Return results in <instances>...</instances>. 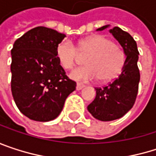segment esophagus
Returning <instances> with one entry per match:
<instances>
[{
	"label": "esophagus",
	"instance_id": "obj_1",
	"mask_svg": "<svg viewBox=\"0 0 156 156\" xmlns=\"http://www.w3.org/2000/svg\"><path fill=\"white\" fill-rule=\"evenodd\" d=\"M84 87H85V86H84L83 84H81V83H78V84H77L76 88H77V90H81Z\"/></svg>",
	"mask_w": 156,
	"mask_h": 156
}]
</instances>
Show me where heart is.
Segmentation results:
<instances>
[{
    "mask_svg": "<svg viewBox=\"0 0 156 156\" xmlns=\"http://www.w3.org/2000/svg\"><path fill=\"white\" fill-rule=\"evenodd\" d=\"M79 54L89 56L85 59L87 66L70 73V78L75 80L87 81L98 78L99 81L107 82L116 78L126 63L123 48L103 35L88 37L81 41L77 48L69 41H61L56 48L57 58L66 69H71L77 64Z\"/></svg>",
    "mask_w": 156,
    "mask_h": 156,
    "instance_id": "heart-1",
    "label": "heart"
}]
</instances>
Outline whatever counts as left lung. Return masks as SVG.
Wrapping results in <instances>:
<instances>
[{
  "instance_id": "8db88e82",
  "label": "left lung",
  "mask_w": 156,
  "mask_h": 156,
  "mask_svg": "<svg viewBox=\"0 0 156 156\" xmlns=\"http://www.w3.org/2000/svg\"><path fill=\"white\" fill-rule=\"evenodd\" d=\"M110 27L105 25L97 30ZM109 32L118 41L126 53V63L118 76L108 85L97 87L94 101L87 106L88 112L98 120L112 121L125 115L133 108L138 91L140 73L137 67L139 52L136 41L119 27H114Z\"/></svg>"
}]
</instances>
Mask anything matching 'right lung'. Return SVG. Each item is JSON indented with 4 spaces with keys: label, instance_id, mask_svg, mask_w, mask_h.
<instances>
[{
    "label": "right lung",
    "instance_id": "1",
    "mask_svg": "<svg viewBox=\"0 0 156 156\" xmlns=\"http://www.w3.org/2000/svg\"><path fill=\"white\" fill-rule=\"evenodd\" d=\"M66 37L46 27L31 29L19 38L12 53V93L27 117L48 122L58 116L76 82L66 76L56 48Z\"/></svg>",
    "mask_w": 156,
    "mask_h": 156
}]
</instances>
